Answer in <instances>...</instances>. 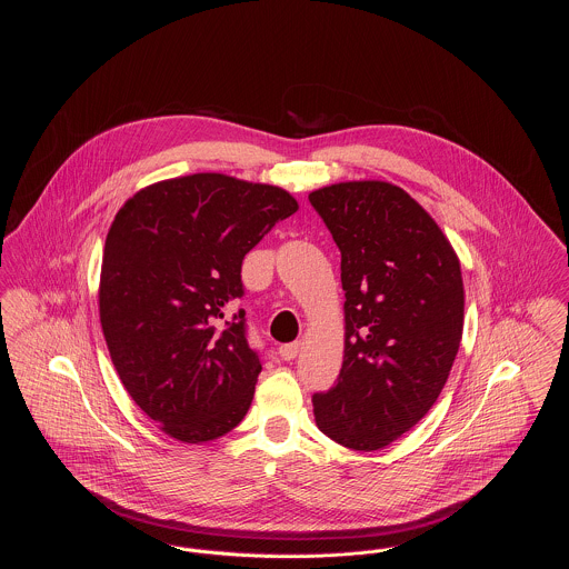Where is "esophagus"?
Here are the masks:
<instances>
[{
	"instance_id": "obj_1",
	"label": "esophagus",
	"mask_w": 569,
	"mask_h": 569,
	"mask_svg": "<svg viewBox=\"0 0 569 569\" xmlns=\"http://www.w3.org/2000/svg\"><path fill=\"white\" fill-rule=\"evenodd\" d=\"M298 352H300V343H298V341H293V343H282V346L278 348V355H280L284 361H293V359L298 357Z\"/></svg>"
}]
</instances>
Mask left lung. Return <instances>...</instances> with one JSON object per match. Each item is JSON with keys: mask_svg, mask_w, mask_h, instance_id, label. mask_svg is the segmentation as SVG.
I'll return each mask as SVG.
<instances>
[{"mask_svg": "<svg viewBox=\"0 0 569 569\" xmlns=\"http://www.w3.org/2000/svg\"><path fill=\"white\" fill-rule=\"evenodd\" d=\"M341 251L343 363L313 397L320 431L377 451L440 397L465 326L460 260L403 188L343 181L309 194Z\"/></svg>", "mask_w": 569, "mask_h": 569, "instance_id": "1", "label": "left lung"}]
</instances>
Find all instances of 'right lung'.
<instances>
[{"label": "right lung", "instance_id": "obj_1", "mask_svg": "<svg viewBox=\"0 0 569 569\" xmlns=\"http://www.w3.org/2000/svg\"><path fill=\"white\" fill-rule=\"evenodd\" d=\"M298 201L221 172L158 181L116 214L100 269V325L122 386L174 440L208 442L243 420L262 370L249 348L244 253Z\"/></svg>", "mask_w": 569, "mask_h": 569}]
</instances>
